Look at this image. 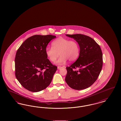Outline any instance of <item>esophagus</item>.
I'll use <instances>...</instances> for the list:
<instances>
[{"label":"esophagus","instance_id":"esophagus-1","mask_svg":"<svg viewBox=\"0 0 121 121\" xmlns=\"http://www.w3.org/2000/svg\"><path fill=\"white\" fill-rule=\"evenodd\" d=\"M62 68V67H60V66H58V69H61Z\"/></svg>","mask_w":121,"mask_h":121}]
</instances>
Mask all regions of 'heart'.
<instances>
[{
  "instance_id": "b5f03b06",
  "label": "heart",
  "mask_w": 121,
  "mask_h": 121,
  "mask_svg": "<svg viewBox=\"0 0 121 121\" xmlns=\"http://www.w3.org/2000/svg\"><path fill=\"white\" fill-rule=\"evenodd\" d=\"M52 47H47L45 53L47 57L52 62H55L58 57L57 63H65L67 60L72 62L78 58L80 48L78 43L74 40L59 38L52 43Z\"/></svg>"
}]
</instances>
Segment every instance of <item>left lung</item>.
<instances>
[{
    "instance_id": "8db88e82",
    "label": "left lung",
    "mask_w": 121,
    "mask_h": 121,
    "mask_svg": "<svg viewBox=\"0 0 121 121\" xmlns=\"http://www.w3.org/2000/svg\"><path fill=\"white\" fill-rule=\"evenodd\" d=\"M66 35L78 43L80 51L77 60L66 67L65 81L73 89H86L97 80L101 71L103 64L101 49L95 41L88 36L81 34Z\"/></svg>"
}]
</instances>
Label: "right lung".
<instances>
[{
	"instance_id": "add662e5",
	"label": "right lung",
	"mask_w": 121,
	"mask_h": 121,
	"mask_svg": "<svg viewBox=\"0 0 121 121\" xmlns=\"http://www.w3.org/2000/svg\"><path fill=\"white\" fill-rule=\"evenodd\" d=\"M55 38L52 35H35L27 39L17 49L15 76L21 85L29 91L39 92L51 82L57 67L47 58L45 49Z\"/></svg>"
}]
</instances>
